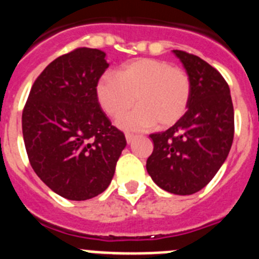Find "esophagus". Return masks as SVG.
<instances>
[{
	"instance_id": "esophagus-1",
	"label": "esophagus",
	"mask_w": 259,
	"mask_h": 259,
	"mask_svg": "<svg viewBox=\"0 0 259 259\" xmlns=\"http://www.w3.org/2000/svg\"><path fill=\"white\" fill-rule=\"evenodd\" d=\"M125 138H126L127 145H132V143L134 142V139H136V136H133V134H126V136H125Z\"/></svg>"
}]
</instances>
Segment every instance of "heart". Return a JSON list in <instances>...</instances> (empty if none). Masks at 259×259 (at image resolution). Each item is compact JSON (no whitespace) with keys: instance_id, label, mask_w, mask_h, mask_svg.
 I'll return each mask as SVG.
<instances>
[{"instance_id":"1","label":"heart","mask_w":259,"mask_h":259,"mask_svg":"<svg viewBox=\"0 0 259 259\" xmlns=\"http://www.w3.org/2000/svg\"><path fill=\"white\" fill-rule=\"evenodd\" d=\"M98 103L109 117H120L136 101L140 105L123 115L117 126L141 132L159 125L169 127L183 118L192 96L185 70L155 58H137L123 64L116 76L105 74L95 87Z\"/></svg>"}]
</instances>
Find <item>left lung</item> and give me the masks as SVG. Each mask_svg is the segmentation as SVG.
I'll list each match as a JSON object with an SVG mask.
<instances>
[{"label":"left lung","instance_id":"1","mask_svg":"<svg viewBox=\"0 0 259 259\" xmlns=\"http://www.w3.org/2000/svg\"><path fill=\"white\" fill-rule=\"evenodd\" d=\"M185 67L192 96L181 120L151 134L154 151L146 163L159 188L190 195L210 183L226 161L233 142L235 113L229 87L217 69L198 56L173 51Z\"/></svg>","mask_w":259,"mask_h":259}]
</instances>
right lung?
<instances>
[{"instance_id": "1", "label": "right lung", "mask_w": 259, "mask_h": 259, "mask_svg": "<svg viewBox=\"0 0 259 259\" xmlns=\"http://www.w3.org/2000/svg\"><path fill=\"white\" fill-rule=\"evenodd\" d=\"M103 51L78 48L56 58L33 83L22 114L31 167L56 194L86 201L113 179L126 146L96 99L109 64Z\"/></svg>"}]
</instances>
